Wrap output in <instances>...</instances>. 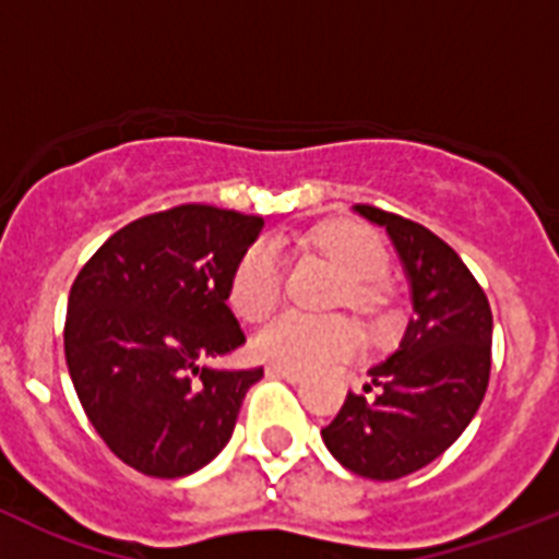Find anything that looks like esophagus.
<instances>
[{
	"label": "esophagus",
	"mask_w": 559,
	"mask_h": 559,
	"mask_svg": "<svg viewBox=\"0 0 559 559\" xmlns=\"http://www.w3.org/2000/svg\"><path fill=\"white\" fill-rule=\"evenodd\" d=\"M265 372H269L271 378L288 380V383H302V374L294 372V369H288V367H280V364H269V367H265Z\"/></svg>",
	"instance_id": "34e87169"
}]
</instances>
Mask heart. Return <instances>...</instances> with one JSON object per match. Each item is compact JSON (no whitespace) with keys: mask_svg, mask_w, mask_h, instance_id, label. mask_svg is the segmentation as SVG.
<instances>
[{"mask_svg":"<svg viewBox=\"0 0 559 559\" xmlns=\"http://www.w3.org/2000/svg\"><path fill=\"white\" fill-rule=\"evenodd\" d=\"M316 251L330 257L347 276L341 302L360 313H378L386 305L389 251L367 226L333 221L316 226L308 235ZM283 296V260L271 243H254L237 260L229 285V302L246 322H260L276 308ZM360 344L358 328L347 316L283 313L265 324L254 338L260 358L288 369H316L330 360L355 353Z\"/></svg>","mask_w":559,"mask_h":559,"instance_id":"heart-1","label":"heart"}]
</instances>
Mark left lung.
Instances as JSON below:
<instances>
[{"label":"left lung","mask_w":559,"mask_h":559,"mask_svg":"<svg viewBox=\"0 0 559 559\" xmlns=\"http://www.w3.org/2000/svg\"><path fill=\"white\" fill-rule=\"evenodd\" d=\"M355 210L386 226L412 283L414 319L400 347L369 369L374 394L349 392L322 439L347 471L394 481L442 456L471 426L490 383L492 310L442 237L372 204Z\"/></svg>","instance_id":"obj_1"}]
</instances>
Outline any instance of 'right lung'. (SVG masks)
<instances>
[{
  "instance_id": "obj_1",
  "label": "right lung",
  "mask_w": 559,
  "mask_h": 559,
  "mask_svg": "<svg viewBox=\"0 0 559 559\" xmlns=\"http://www.w3.org/2000/svg\"><path fill=\"white\" fill-rule=\"evenodd\" d=\"M260 229V215L170 206L114 231L75 276L63 324L69 374L88 423L133 471H201L263 378L204 367L246 344L226 299Z\"/></svg>"
}]
</instances>
